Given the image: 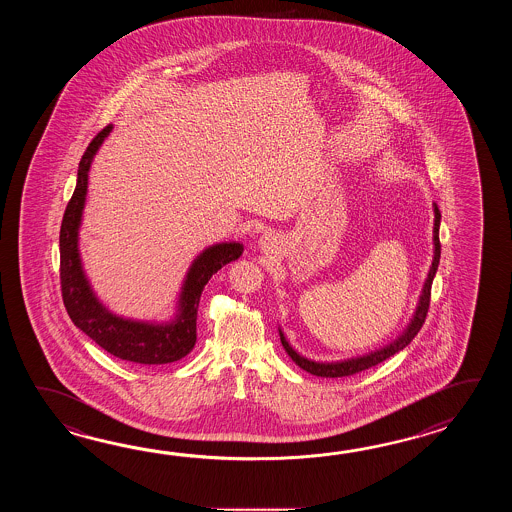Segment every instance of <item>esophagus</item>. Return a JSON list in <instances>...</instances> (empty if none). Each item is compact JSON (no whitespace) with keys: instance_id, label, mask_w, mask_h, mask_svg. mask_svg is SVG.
I'll return each mask as SVG.
<instances>
[{"instance_id":"esophagus-1","label":"esophagus","mask_w":512,"mask_h":512,"mask_svg":"<svg viewBox=\"0 0 512 512\" xmlns=\"http://www.w3.org/2000/svg\"><path fill=\"white\" fill-rule=\"evenodd\" d=\"M276 236L272 232H265L260 238V247L263 251H272L276 247Z\"/></svg>"}]
</instances>
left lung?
<instances>
[{"label": "left lung", "mask_w": 512, "mask_h": 512, "mask_svg": "<svg viewBox=\"0 0 512 512\" xmlns=\"http://www.w3.org/2000/svg\"><path fill=\"white\" fill-rule=\"evenodd\" d=\"M439 223H441V212L437 205H434V260H432V267L428 271L426 276L425 285H423V291L419 296V302L415 307L414 316L410 320V324L406 326L403 333L399 337L395 338L393 342H390L388 346H384L381 349H375L371 353H366L362 357H353V359L337 360V362H316V360L307 359L302 357L293 346L287 342V338L283 335L282 329L280 331V340H282V346L287 355L293 359L294 364H298L302 370L316 375V377H349V375H355L359 371L368 370L371 366H377L382 360L390 359L395 353H399L401 349L406 348L415 335L419 333V329L425 324L426 313H428V305H430V291H432V282H434L435 272H437V265H439V258H441V243H439Z\"/></svg>", "instance_id": "1"}]
</instances>
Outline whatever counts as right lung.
I'll use <instances>...</instances> for the list:
<instances>
[{
	"instance_id": "obj_1",
	"label": "right lung",
	"mask_w": 512,
	"mask_h": 512,
	"mask_svg": "<svg viewBox=\"0 0 512 512\" xmlns=\"http://www.w3.org/2000/svg\"><path fill=\"white\" fill-rule=\"evenodd\" d=\"M111 130L113 126L109 124L89 142L78 164L77 188L67 203L60 227L62 298L73 324L113 357L148 366L168 364L183 359L196 346L197 307L201 293L212 274L240 258L243 245L238 241L216 243L192 261L179 293L177 311L170 322H142L111 313L91 289L78 251V230L86 205L89 168Z\"/></svg>"
}]
</instances>
